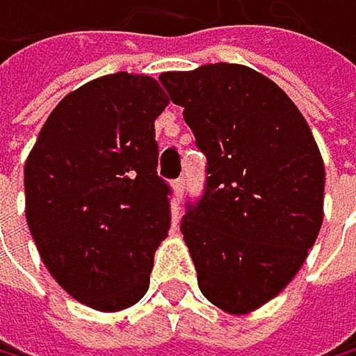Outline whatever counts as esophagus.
<instances>
[{
    "mask_svg": "<svg viewBox=\"0 0 356 356\" xmlns=\"http://www.w3.org/2000/svg\"><path fill=\"white\" fill-rule=\"evenodd\" d=\"M171 189H174V196L180 198V196H182V191H185V180H182V178L174 180V182H171Z\"/></svg>",
    "mask_w": 356,
    "mask_h": 356,
    "instance_id": "esophagus-1",
    "label": "esophagus"
}]
</instances>
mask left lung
I'll return each instance as SVG.
<instances>
[{
    "instance_id": "8db88e82",
    "label": "left lung",
    "mask_w": 356,
    "mask_h": 356,
    "mask_svg": "<svg viewBox=\"0 0 356 356\" xmlns=\"http://www.w3.org/2000/svg\"><path fill=\"white\" fill-rule=\"evenodd\" d=\"M207 156V187L180 232L198 287L241 316L283 292L323 222L321 151L290 95L243 64L160 75Z\"/></svg>"
}]
</instances>
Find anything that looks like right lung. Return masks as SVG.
Segmentation results:
<instances>
[{
	"label": "right lung",
	"instance_id": "right-lung-1",
	"mask_svg": "<svg viewBox=\"0 0 356 356\" xmlns=\"http://www.w3.org/2000/svg\"><path fill=\"white\" fill-rule=\"evenodd\" d=\"M167 104L154 77L102 75L62 97L26 158V222L46 270L97 312L143 299L167 238L154 127Z\"/></svg>",
	"mask_w": 356,
	"mask_h": 356
}]
</instances>
